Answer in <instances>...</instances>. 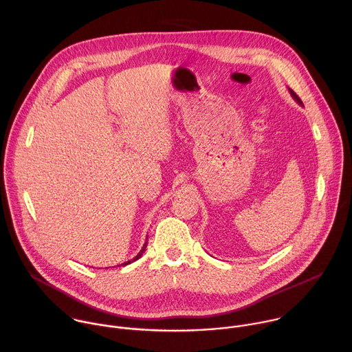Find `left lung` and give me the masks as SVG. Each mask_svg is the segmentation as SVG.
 <instances>
[{"label":"left lung","instance_id":"left-lung-1","mask_svg":"<svg viewBox=\"0 0 352 352\" xmlns=\"http://www.w3.org/2000/svg\"><path fill=\"white\" fill-rule=\"evenodd\" d=\"M288 91H289V94H291V96H292V98H294V100H295V102H296V103H298V104H299V106H304V104H302V102H300V98H299V97H298V96H296V93H295V91H294V90H291V89H289V87H288Z\"/></svg>","mask_w":352,"mask_h":352}]
</instances>
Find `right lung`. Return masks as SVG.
Listing matches in <instances>:
<instances>
[{
	"instance_id": "obj_1",
	"label": "right lung",
	"mask_w": 352,
	"mask_h": 352,
	"mask_svg": "<svg viewBox=\"0 0 352 352\" xmlns=\"http://www.w3.org/2000/svg\"><path fill=\"white\" fill-rule=\"evenodd\" d=\"M146 241H147V238H146ZM146 246H147V242H144V243H143V248H142V249H140V252H139V254H138V255H136V256H135V258H133V259H131V261H128V262H125V263H122V265H121V266H126V265H129V263H132V262H135V261H138V259H139V258H140V256H142V255H143V252H144V250H146Z\"/></svg>"
}]
</instances>
